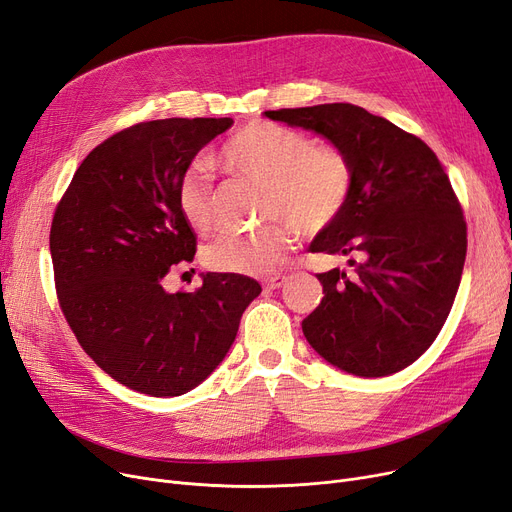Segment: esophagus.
Wrapping results in <instances>:
<instances>
[{"mask_svg":"<svg viewBox=\"0 0 512 512\" xmlns=\"http://www.w3.org/2000/svg\"><path fill=\"white\" fill-rule=\"evenodd\" d=\"M286 276H272V278H265L263 286L268 288V291H276V288H282L286 284Z\"/></svg>","mask_w":512,"mask_h":512,"instance_id":"1","label":"esophagus"}]
</instances>
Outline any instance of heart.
<instances>
[{
  "mask_svg": "<svg viewBox=\"0 0 512 512\" xmlns=\"http://www.w3.org/2000/svg\"><path fill=\"white\" fill-rule=\"evenodd\" d=\"M232 175L265 186L263 215L278 219L253 234H224L205 249L215 272L268 276L291 255L297 229L316 234L335 221L351 194L353 171L335 146H316L309 136L274 123H251L236 131L219 152ZM215 169L192 161L177 184V209L196 232L215 226ZM294 224L291 225L290 221Z\"/></svg>",
  "mask_w": 512,
  "mask_h": 512,
  "instance_id": "heart-1",
  "label": "heart"
}]
</instances>
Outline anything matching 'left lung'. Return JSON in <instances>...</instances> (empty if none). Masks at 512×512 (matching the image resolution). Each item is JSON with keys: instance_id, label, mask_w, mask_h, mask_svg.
<instances>
[{"instance_id": "obj_1", "label": "left lung", "mask_w": 512, "mask_h": 512, "mask_svg": "<svg viewBox=\"0 0 512 512\" xmlns=\"http://www.w3.org/2000/svg\"><path fill=\"white\" fill-rule=\"evenodd\" d=\"M265 117L314 131L353 171L343 213L311 240V253L353 265L318 274L324 297L303 335L343 372L387 376L437 339L466 257V224L435 152L366 108L337 102L268 110Z\"/></svg>"}]
</instances>
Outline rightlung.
Returning a JSON list of instances; mask_svg holds the SVG:
<instances>
[{
	"instance_id": "obj_1",
	"label": "right lung",
	"mask_w": 512,
	"mask_h": 512,
	"mask_svg": "<svg viewBox=\"0 0 512 512\" xmlns=\"http://www.w3.org/2000/svg\"><path fill=\"white\" fill-rule=\"evenodd\" d=\"M232 119L138 123L96 146L56 207L50 253L62 314L85 353L121 385L175 397L224 362L257 280L207 272L196 293L163 278L192 261L196 236L177 184Z\"/></svg>"
}]
</instances>
